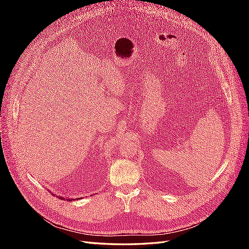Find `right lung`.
Returning <instances> with one entry per match:
<instances>
[{"mask_svg":"<svg viewBox=\"0 0 249 249\" xmlns=\"http://www.w3.org/2000/svg\"><path fill=\"white\" fill-rule=\"evenodd\" d=\"M58 197H59L60 199H63V196H58ZM78 199H79V198H78ZM70 200H71V199H70Z\"/></svg>","mask_w":249,"mask_h":249,"instance_id":"right-lung-1","label":"right lung"}]
</instances>
